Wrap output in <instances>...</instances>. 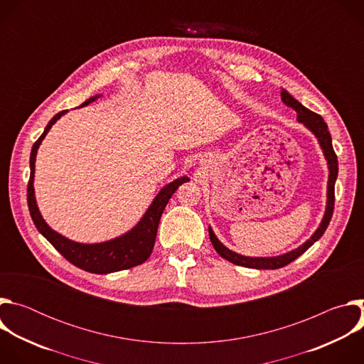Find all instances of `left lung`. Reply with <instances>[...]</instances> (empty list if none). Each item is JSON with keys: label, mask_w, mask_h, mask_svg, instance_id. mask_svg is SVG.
Instances as JSON below:
<instances>
[{"label": "left lung", "mask_w": 364, "mask_h": 364, "mask_svg": "<svg viewBox=\"0 0 364 364\" xmlns=\"http://www.w3.org/2000/svg\"><path fill=\"white\" fill-rule=\"evenodd\" d=\"M281 97L284 100L285 105L291 107L292 109H295V112L298 114V121L302 122L309 131H313L314 135L317 136L324 155H326V160L328 163V170H330V176H328V188H327V209H326V215L324 219L320 225V228L316 230V233L311 236L304 245H301L299 247H296L292 252H288L285 255L281 256H275V257H249V256H242L237 255L235 252H232L230 249H228L226 246H223L219 239L216 237V235L213 233L212 228H209V235H210V240L216 249V252L225 257L226 261L239 265V267H245V268H253V269H278L282 267H287L288 264H291L292 261L298 256H301L309 246H313L326 232L331 218H333V212H334V184H336V178H337V173H338V161H337V155L334 152L333 148V142H331V135L328 132V127L324 122V119L313 112L309 111L308 108H305L304 105L292 97L287 90L281 92Z\"/></svg>", "instance_id": "left-lung-1"}]
</instances>
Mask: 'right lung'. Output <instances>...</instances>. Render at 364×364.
Returning <instances> with one entry per match:
<instances>
[{
    "label": "right lung",
    "mask_w": 364,
    "mask_h": 364,
    "mask_svg": "<svg viewBox=\"0 0 364 364\" xmlns=\"http://www.w3.org/2000/svg\"><path fill=\"white\" fill-rule=\"evenodd\" d=\"M100 95L89 97L86 102H83L80 107L89 105L90 102L97 99ZM68 111H62L56 114L53 118L50 119L47 127L44 128V132L40 135V138L34 142L31 148L30 155V180L27 184V203H28V210L31 215V219L37 228V230L55 246V249L62 253L70 264L75 267L92 272V274H111L122 269H129L136 265L144 264L149 257L155 237H157V230L160 225L161 215L166 209V205L171 196L176 193L178 186L188 181V177H180L166 186L159 196L154 198L149 209L141 219V222L128 233L124 236H119L117 239H112L109 242L103 243H95V245H83L73 240L66 239L65 236L51 230L47 223L43 220L34 197V187H33V178H34V163H36V154L37 149L51 128L62 115H65Z\"/></svg>",
    "instance_id": "obj_1"
}]
</instances>
